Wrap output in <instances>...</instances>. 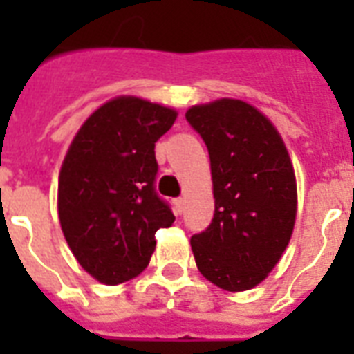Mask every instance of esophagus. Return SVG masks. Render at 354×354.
Segmentation results:
<instances>
[{
	"label": "esophagus",
	"mask_w": 354,
	"mask_h": 354,
	"mask_svg": "<svg viewBox=\"0 0 354 354\" xmlns=\"http://www.w3.org/2000/svg\"><path fill=\"white\" fill-rule=\"evenodd\" d=\"M174 211H176V215H182L183 211V198H174Z\"/></svg>",
	"instance_id": "esophagus-1"
}]
</instances>
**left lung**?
Masks as SVG:
<instances>
[{"label":"left lung","mask_w":354,"mask_h":354,"mask_svg":"<svg viewBox=\"0 0 354 354\" xmlns=\"http://www.w3.org/2000/svg\"><path fill=\"white\" fill-rule=\"evenodd\" d=\"M185 119L211 160L215 215L191 236L200 274L224 290H250L272 272L296 221V178L283 139L242 101L193 106Z\"/></svg>","instance_id":"left-lung-1"}]
</instances>
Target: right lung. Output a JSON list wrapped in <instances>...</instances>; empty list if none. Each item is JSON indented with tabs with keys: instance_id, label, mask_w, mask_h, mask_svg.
I'll return each instance as SVG.
<instances>
[{
	"instance_id": "right-lung-1",
	"label": "right lung",
	"mask_w": 354,
	"mask_h": 354,
	"mask_svg": "<svg viewBox=\"0 0 354 354\" xmlns=\"http://www.w3.org/2000/svg\"><path fill=\"white\" fill-rule=\"evenodd\" d=\"M176 112L119 97L91 113L75 136L58 178V216L80 266L106 285L141 274L156 232L174 222L156 193V141Z\"/></svg>"
}]
</instances>
